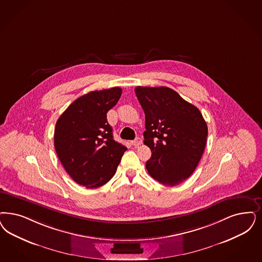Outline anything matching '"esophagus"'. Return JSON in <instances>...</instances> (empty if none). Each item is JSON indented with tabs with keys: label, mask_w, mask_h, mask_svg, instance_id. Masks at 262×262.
<instances>
[{
	"label": "esophagus",
	"mask_w": 262,
	"mask_h": 262,
	"mask_svg": "<svg viewBox=\"0 0 262 262\" xmlns=\"http://www.w3.org/2000/svg\"><path fill=\"white\" fill-rule=\"evenodd\" d=\"M132 144L134 145V146H139V145L142 144V139L140 138V137H136L135 140H133L132 141Z\"/></svg>",
	"instance_id": "obj_1"
}]
</instances>
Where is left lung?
I'll use <instances>...</instances> for the list:
<instances>
[{"label": "left lung", "instance_id": "1", "mask_svg": "<svg viewBox=\"0 0 262 262\" xmlns=\"http://www.w3.org/2000/svg\"><path fill=\"white\" fill-rule=\"evenodd\" d=\"M145 113L144 144L152 152L148 173L165 186L189 178L204 152L206 122L199 108L168 87L136 88Z\"/></svg>", "mask_w": 262, "mask_h": 262}]
</instances>
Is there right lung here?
<instances>
[{"label":"right lung","instance_id":"add662e5","mask_svg":"<svg viewBox=\"0 0 262 262\" xmlns=\"http://www.w3.org/2000/svg\"><path fill=\"white\" fill-rule=\"evenodd\" d=\"M121 95L119 87L90 92L75 99L56 123L58 158L72 179L88 189L106 184L126 151L113 139L106 118Z\"/></svg>","mask_w":262,"mask_h":262}]
</instances>
